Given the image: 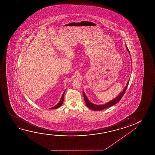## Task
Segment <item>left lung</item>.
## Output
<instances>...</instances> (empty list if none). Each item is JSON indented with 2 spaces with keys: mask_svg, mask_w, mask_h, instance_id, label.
<instances>
[{
  "mask_svg": "<svg viewBox=\"0 0 155 155\" xmlns=\"http://www.w3.org/2000/svg\"><path fill=\"white\" fill-rule=\"evenodd\" d=\"M127 50L128 51V52H129V53H130L129 50V49H127ZM129 81L127 82V85L126 86V87H125L124 89L123 90V91H122L118 96H117V97L114 98V100H113L112 101H111L110 102H108L107 103H106V104H105V105H98L94 104H93L92 103H91V102H89V100L87 98L86 96L85 95V94L84 93V92L83 91L84 98V100H85V103H86V105H87V107H88V108L93 110H103L105 109V108H108V107H110V106L114 105V104L117 103L121 100L122 97H123V96L124 95V94L125 91H126V90L127 89V86H128V85H129Z\"/></svg>",
  "mask_w": 155,
  "mask_h": 155,
  "instance_id": "1",
  "label": "left lung"
}]
</instances>
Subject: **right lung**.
I'll return each mask as SVG.
<instances>
[{"mask_svg":"<svg viewBox=\"0 0 155 155\" xmlns=\"http://www.w3.org/2000/svg\"><path fill=\"white\" fill-rule=\"evenodd\" d=\"M64 92H65V91H64V94H63V95L62 96L61 98V100L60 101V102H59V103H58L56 105H55L54 106H53V107H51V108H50V109H56V108H59L60 106H61L62 104H63V102H64Z\"/></svg>","mask_w":155,"mask_h":155,"instance_id":"right-lung-1","label":"right lung"}]
</instances>
